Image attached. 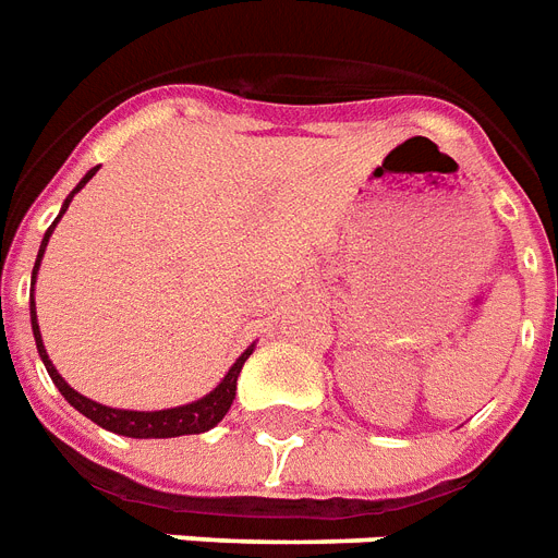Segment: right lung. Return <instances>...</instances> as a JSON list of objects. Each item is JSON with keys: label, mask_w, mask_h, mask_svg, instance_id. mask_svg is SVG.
I'll return each mask as SVG.
<instances>
[{"label": "right lung", "mask_w": 558, "mask_h": 558, "mask_svg": "<svg viewBox=\"0 0 558 558\" xmlns=\"http://www.w3.org/2000/svg\"><path fill=\"white\" fill-rule=\"evenodd\" d=\"M97 172L95 169H88L86 175L80 178V184L74 186L69 193V198L62 202L60 216L53 218V225L48 227L46 235H43V244H39L37 262H34V274H31V282H37V270L43 265V256H46L48 239H51L53 227L60 225V218L65 216V209H69L71 198L83 190V186L92 181V175ZM31 328H34V340H37V351L39 360L46 363L48 377L53 380V386L60 389V395L69 400L80 414H86L88 421H95L97 426L102 429L114 432V435H126V438H178V435H202V432H209L216 423H221V417L227 414V409L233 405L235 398V383H239V374H242V365L247 363V356L253 354L256 345H247L242 351V356L230 365V372L221 377L216 389L204 395V398L193 400V403L175 405V409H158V412H132V409H111V405H102L92 398H83L80 391H74L69 383L62 380V374L57 372V365L48 360V351L43 345V333H39V323H37V302H34V293H31Z\"/></svg>", "instance_id": "right-lung-1"}]
</instances>
